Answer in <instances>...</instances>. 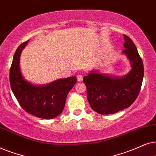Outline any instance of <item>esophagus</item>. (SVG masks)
Listing matches in <instances>:
<instances>
[{
	"instance_id": "1",
	"label": "esophagus",
	"mask_w": 156,
	"mask_h": 156,
	"mask_svg": "<svg viewBox=\"0 0 156 156\" xmlns=\"http://www.w3.org/2000/svg\"><path fill=\"white\" fill-rule=\"evenodd\" d=\"M76 77H77V80H78V82H81L83 79V77L82 75H80V74L77 75Z\"/></svg>"
}]
</instances>
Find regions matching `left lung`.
<instances>
[{
  "label": "left lung",
  "instance_id": "8db88e82",
  "mask_svg": "<svg viewBox=\"0 0 156 156\" xmlns=\"http://www.w3.org/2000/svg\"><path fill=\"white\" fill-rule=\"evenodd\" d=\"M122 53L127 56L131 69L126 76H112L93 70L84 76L87 98L93 111L102 115L127 108L136 101L142 86L144 68L138 50L129 37L123 35Z\"/></svg>",
  "mask_w": 156,
  "mask_h": 156
}]
</instances>
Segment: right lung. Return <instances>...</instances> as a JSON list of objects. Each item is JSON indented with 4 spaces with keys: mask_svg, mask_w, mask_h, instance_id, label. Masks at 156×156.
<instances>
[{
    "mask_svg": "<svg viewBox=\"0 0 156 156\" xmlns=\"http://www.w3.org/2000/svg\"><path fill=\"white\" fill-rule=\"evenodd\" d=\"M28 42L20 44L14 54L10 69V87L27 113L43 119H51L63 111L68 93L76 83V77L58 79L42 86L26 80L20 69V57Z\"/></svg>",
    "mask_w": 156,
    "mask_h": 156,
    "instance_id": "1",
    "label": "right lung"
}]
</instances>
